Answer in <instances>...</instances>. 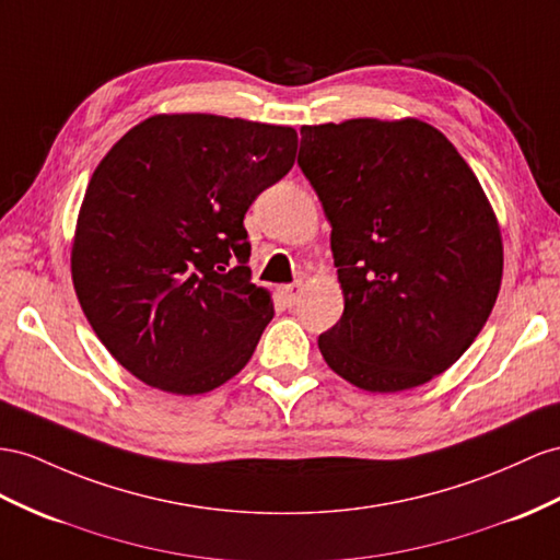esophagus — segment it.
<instances>
[{"mask_svg":"<svg viewBox=\"0 0 560 560\" xmlns=\"http://www.w3.org/2000/svg\"><path fill=\"white\" fill-rule=\"evenodd\" d=\"M300 293H303V283H285V285H281V295H283V300L289 305H295L298 300H300Z\"/></svg>","mask_w":560,"mask_h":560,"instance_id":"34e87169","label":"esophagus"}]
</instances>
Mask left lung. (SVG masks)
Returning a JSON list of instances; mask_svg holds the SVG:
<instances>
[{"label":"left lung","instance_id":"obj_1","mask_svg":"<svg viewBox=\"0 0 560 560\" xmlns=\"http://www.w3.org/2000/svg\"><path fill=\"white\" fill-rule=\"evenodd\" d=\"M300 137L346 295L319 336L324 360L369 393L417 388L470 348L494 307L504 253L482 186L421 120L305 125Z\"/></svg>","mask_w":560,"mask_h":560}]
</instances>
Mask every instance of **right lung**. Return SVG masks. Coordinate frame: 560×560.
Here are the masks:
<instances>
[{"mask_svg":"<svg viewBox=\"0 0 560 560\" xmlns=\"http://www.w3.org/2000/svg\"><path fill=\"white\" fill-rule=\"evenodd\" d=\"M295 151L293 127L182 113L139 122L98 163L70 267L84 317L132 376L200 395L248 364L275 307L250 281L243 218Z\"/></svg>","mask_w":560,"mask_h":560,"instance_id":"obj_1","label":"right lung"}]
</instances>
